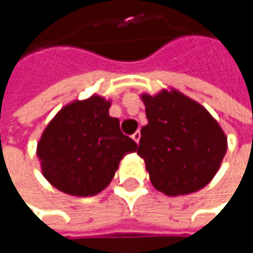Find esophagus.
<instances>
[{"label": "esophagus", "mask_w": 253, "mask_h": 253, "mask_svg": "<svg viewBox=\"0 0 253 253\" xmlns=\"http://www.w3.org/2000/svg\"><path fill=\"white\" fill-rule=\"evenodd\" d=\"M132 139L136 142V143H139V139H141V132L136 131L132 133Z\"/></svg>", "instance_id": "esophagus-1"}]
</instances>
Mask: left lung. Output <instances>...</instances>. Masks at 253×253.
<instances>
[{
    "label": "left lung",
    "mask_w": 253,
    "mask_h": 253,
    "mask_svg": "<svg viewBox=\"0 0 253 253\" xmlns=\"http://www.w3.org/2000/svg\"><path fill=\"white\" fill-rule=\"evenodd\" d=\"M148 124L138 155L153 187L166 196L194 193L209 184L227 152V136L201 104L177 90L142 94Z\"/></svg>",
    "instance_id": "1"
}]
</instances>
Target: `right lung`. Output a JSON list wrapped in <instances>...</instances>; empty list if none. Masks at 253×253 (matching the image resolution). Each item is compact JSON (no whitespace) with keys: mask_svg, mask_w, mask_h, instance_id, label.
Masks as SVG:
<instances>
[{"mask_svg":"<svg viewBox=\"0 0 253 253\" xmlns=\"http://www.w3.org/2000/svg\"><path fill=\"white\" fill-rule=\"evenodd\" d=\"M111 101L100 95L64 105L44 128L36 155L44 179L70 196L88 197L104 190L121 159L138 149L110 117Z\"/></svg>","mask_w":253,"mask_h":253,"instance_id":"obj_1","label":"right lung"}]
</instances>
